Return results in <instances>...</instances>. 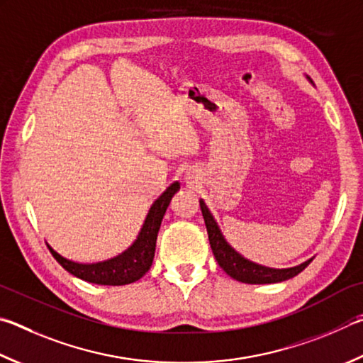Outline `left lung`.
Returning <instances> with one entry per match:
<instances>
[{"instance_id":"obj_1","label":"left lung","mask_w":363,"mask_h":363,"mask_svg":"<svg viewBox=\"0 0 363 363\" xmlns=\"http://www.w3.org/2000/svg\"><path fill=\"white\" fill-rule=\"evenodd\" d=\"M200 208L203 213L204 223H206L209 245L211 249H213L216 260L223 272L228 276H232L236 281L246 282V284H273V282H281L294 278V276L303 272V269L311 263V260H308L294 268L274 269L257 265L254 262H249L245 257L236 252V250L225 241V238H223V235L220 233L219 227H217L213 214L209 213V209L206 208V204H204L203 200H200Z\"/></svg>"}]
</instances>
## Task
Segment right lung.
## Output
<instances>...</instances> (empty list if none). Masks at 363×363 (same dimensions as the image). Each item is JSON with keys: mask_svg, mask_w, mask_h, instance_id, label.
Segmentation results:
<instances>
[{"mask_svg": "<svg viewBox=\"0 0 363 363\" xmlns=\"http://www.w3.org/2000/svg\"><path fill=\"white\" fill-rule=\"evenodd\" d=\"M179 189V182H173L167 190L154 201L149 209V214L144 220V225L138 235L136 241L125 252L114 257V259L98 262V263H76L65 259L60 254H57L49 245L50 254L60 265L76 278L94 282L101 286H125L130 282H135L149 272L152 265L155 254V241L157 233L160 230V223L171 201V196Z\"/></svg>", "mask_w": 363, "mask_h": 363, "instance_id": "add662e5", "label": "right lung"}]
</instances>
